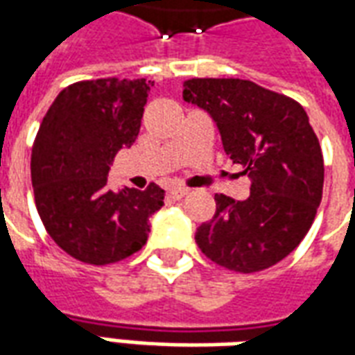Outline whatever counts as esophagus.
<instances>
[{
	"label": "esophagus",
	"mask_w": 355,
	"mask_h": 355,
	"mask_svg": "<svg viewBox=\"0 0 355 355\" xmlns=\"http://www.w3.org/2000/svg\"><path fill=\"white\" fill-rule=\"evenodd\" d=\"M188 188L186 186H175V188H171L169 193L175 198V200H180V198H184V196H188Z\"/></svg>",
	"instance_id": "obj_1"
}]
</instances>
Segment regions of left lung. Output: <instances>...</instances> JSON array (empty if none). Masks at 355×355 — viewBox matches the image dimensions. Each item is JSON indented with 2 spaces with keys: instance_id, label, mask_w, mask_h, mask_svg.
Wrapping results in <instances>:
<instances>
[{
  "instance_id": "8db88e82",
  "label": "left lung",
  "mask_w": 355,
  "mask_h": 355,
  "mask_svg": "<svg viewBox=\"0 0 355 355\" xmlns=\"http://www.w3.org/2000/svg\"><path fill=\"white\" fill-rule=\"evenodd\" d=\"M182 98L213 117L224 152L251 177V196L216 193L196 243L220 266L253 274L293 253L323 192V155L304 108L247 80H188Z\"/></svg>"
}]
</instances>
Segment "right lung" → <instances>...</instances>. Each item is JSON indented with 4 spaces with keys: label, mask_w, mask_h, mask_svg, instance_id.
<instances>
[{
    "label": "right lung",
    "mask_w": 355,
    "mask_h": 355,
    "mask_svg": "<svg viewBox=\"0 0 355 355\" xmlns=\"http://www.w3.org/2000/svg\"><path fill=\"white\" fill-rule=\"evenodd\" d=\"M150 81H80L60 91L32 146V186L45 230L62 251L87 264L123 261L146 243L165 192L110 190L108 171L140 131Z\"/></svg>",
    "instance_id": "right-lung-1"
}]
</instances>
